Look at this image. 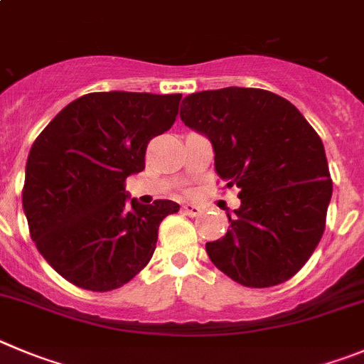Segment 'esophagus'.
Masks as SVG:
<instances>
[{"label": "esophagus", "mask_w": 364, "mask_h": 364, "mask_svg": "<svg viewBox=\"0 0 364 364\" xmlns=\"http://www.w3.org/2000/svg\"><path fill=\"white\" fill-rule=\"evenodd\" d=\"M182 209H184L186 215H189V216H196L200 213V208L195 204H184L182 205Z\"/></svg>", "instance_id": "1"}]
</instances>
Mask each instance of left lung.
Wrapping results in <instances>:
<instances>
[{"label": "left lung", "instance_id": "8db88e82", "mask_svg": "<svg viewBox=\"0 0 364 364\" xmlns=\"http://www.w3.org/2000/svg\"><path fill=\"white\" fill-rule=\"evenodd\" d=\"M180 119L208 136L216 173L240 189L231 229L205 243L209 259L255 289L292 278L321 240L332 198L318 133L292 102L259 88L191 93Z\"/></svg>", "mask_w": 364, "mask_h": 364}]
</instances>
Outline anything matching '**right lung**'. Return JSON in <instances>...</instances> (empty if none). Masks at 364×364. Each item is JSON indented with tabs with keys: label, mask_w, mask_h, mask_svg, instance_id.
Masks as SVG:
<instances>
[{
	"label": "right lung",
	"mask_w": 364,
	"mask_h": 364,
	"mask_svg": "<svg viewBox=\"0 0 364 364\" xmlns=\"http://www.w3.org/2000/svg\"><path fill=\"white\" fill-rule=\"evenodd\" d=\"M182 95L95 92L70 102L28 153L23 211L55 272L86 291L119 289L148 265L160 222L180 205L126 191L148 142L168 132Z\"/></svg>",
	"instance_id": "1"
}]
</instances>
